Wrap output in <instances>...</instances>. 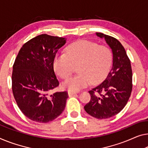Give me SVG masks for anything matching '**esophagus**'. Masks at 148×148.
<instances>
[{
    "instance_id": "34e87169",
    "label": "esophagus",
    "mask_w": 148,
    "mask_h": 148,
    "mask_svg": "<svg viewBox=\"0 0 148 148\" xmlns=\"http://www.w3.org/2000/svg\"><path fill=\"white\" fill-rule=\"evenodd\" d=\"M68 95H69V96H71L72 95H74V94H77V92H73V91H68Z\"/></svg>"
}]
</instances>
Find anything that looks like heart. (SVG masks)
Listing matches in <instances>:
<instances>
[{
    "mask_svg": "<svg viewBox=\"0 0 148 148\" xmlns=\"http://www.w3.org/2000/svg\"><path fill=\"white\" fill-rule=\"evenodd\" d=\"M113 54L106 46L89 40L76 42L66 49V54H57L53 62L56 73L66 80L78 67V74L68 79L63 86L70 91H78L90 83L102 82L111 69Z\"/></svg>",
    "mask_w": 148,
    "mask_h": 148,
    "instance_id": "1",
    "label": "heart"
}]
</instances>
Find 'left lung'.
Segmentation results:
<instances>
[{"label":"left lung","mask_w":148,"mask_h":148,"mask_svg":"<svg viewBox=\"0 0 148 148\" xmlns=\"http://www.w3.org/2000/svg\"><path fill=\"white\" fill-rule=\"evenodd\" d=\"M104 38L113 53V65L104 80L90 90V102L84 106L88 114L106 119L118 114L126 105L132 90L130 60L122 44L114 37L96 32Z\"/></svg>","instance_id":"8db88e82"}]
</instances>
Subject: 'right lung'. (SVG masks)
Here are the masks:
<instances>
[{
    "mask_svg": "<svg viewBox=\"0 0 148 148\" xmlns=\"http://www.w3.org/2000/svg\"><path fill=\"white\" fill-rule=\"evenodd\" d=\"M65 43L64 38L38 35L23 46L15 59L12 74L13 96L24 115L34 122H51L65 108L67 92L50 94L59 86L53 62Z\"/></svg>",
    "mask_w": 148,
    "mask_h": 148,
    "instance_id": "right-lung-1",
    "label": "right lung"
}]
</instances>
